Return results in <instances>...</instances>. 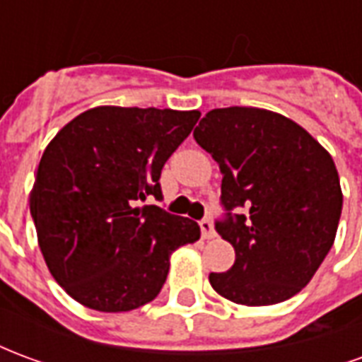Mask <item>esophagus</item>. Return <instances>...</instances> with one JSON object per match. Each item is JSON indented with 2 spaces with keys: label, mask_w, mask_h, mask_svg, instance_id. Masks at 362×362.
<instances>
[{
  "label": "esophagus",
  "mask_w": 362,
  "mask_h": 362,
  "mask_svg": "<svg viewBox=\"0 0 362 362\" xmlns=\"http://www.w3.org/2000/svg\"><path fill=\"white\" fill-rule=\"evenodd\" d=\"M199 228H202V236H204V238H207V240L215 236V228H213L211 219H202V221H199Z\"/></svg>",
  "instance_id": "1"
}]
</instances>
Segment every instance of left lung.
Listing matches in <instances>:
<instances>
[{
  "instance_id": "obj_1",
  "label": "left lung",
  "mask_w": 362,
  "mask_h": 362,
  "mask_svg": "<svg viewBox=\"0 0 362 362\" xmlns=\"http://www.w3.org/2000/svg\"><path fill=\"white\" fill-rule=\"evenodd\" d=\"M194 139L223 174L227 213L215 228L236 254L228 272L209 273L211 287L244 306L295 296L334 246L341 217L332 155L293 119L246 106L207 112Z\"/></svg>"
}]
</instances>
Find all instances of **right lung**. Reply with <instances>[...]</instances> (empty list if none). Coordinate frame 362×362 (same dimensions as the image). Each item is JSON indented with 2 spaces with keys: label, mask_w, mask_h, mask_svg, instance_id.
<instances>
[{
  "label": "right lung",
  "mask_w": 362,
  "mask_h": 362,
  "mask_svg": "<svg viewBox=\"0 0 362 362\" xmlns=\"http://www.w3.org/2000/svg\"><path fill=\"white\" fill-rule=\"evenodd\" d=\"M199 119L197 110L96 106L48 143L30 192V215L52 277L98 312L151 303L170 254L199 238L196 221L173 215L160 170Z\"/></svg>",
  "instance_id": "add662e5"
}]
</instances>
